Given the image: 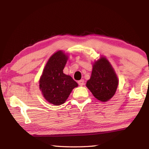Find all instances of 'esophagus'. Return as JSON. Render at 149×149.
Here are the masks:
<instances>
[{"label": "esophagus", "instance_id": "esophagus-1", "mask_svg": "<svg viewBox=\"0 0 149 149\" xmlns=\"http://www.w3.org/2000/svg\"><path fill=\"white\" fill-rule=\"evenodd\" d=\"M78 84H79L80 86H83V85H84V80L81 79L79 81H78Z\"/></svg>", "mask_w": 149, "mask_h": 149}]
</instances>
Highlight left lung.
Here are the masks:
<instances>
[{"mask_svg": "<svg viewBox=\"0 0 149 149\" xmlns=\"http://www.w3.org/2000/svg\"><path fill=\"white\" fill-rule=\"evenodd\" d=\"M118 84L117 75L107 58L101 56L93 62L91 75L86 86L96 99L108 101L115 95Z\"/></svg>", "mask_w": 149, "mask_h": 149, "instance_id": "8db88e82", "label": "left lung"}]
</instances>
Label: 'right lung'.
<instances>
[{"instance_id":"add662e5","label":"right lung","mask_w":149,"mask_h":149,"mask_svg":"<svg viewBox=\"0 0 149 149\" xmlns=\"http://www.w3.org/2000/svg\"><path fill=\"white\" fill-rule=\"evenodd\" d=\"M68 55L58 50L49 58L39 79V89L45 99L55 106L66 101L70 93L78 86L70 75L64 74Z\"/></svg>"}]
</instances>
